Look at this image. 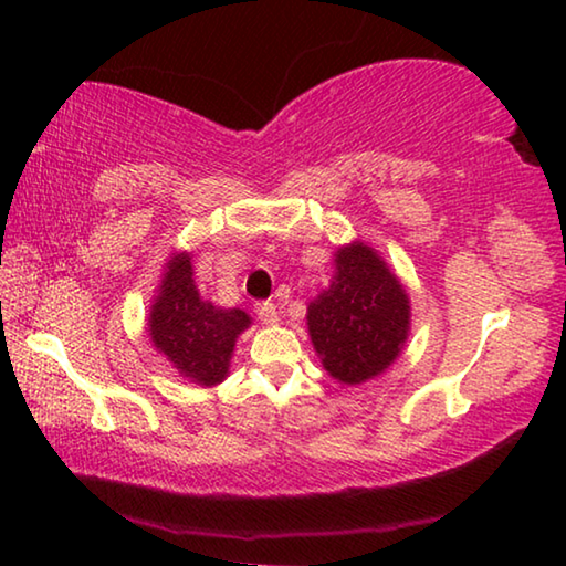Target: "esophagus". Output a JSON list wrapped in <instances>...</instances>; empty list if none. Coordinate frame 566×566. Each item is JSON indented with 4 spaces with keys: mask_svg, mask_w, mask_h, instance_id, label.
<instances>
[{
    "mask_svg": "<svg viewBox=\"0 0 566 566\" xmlns=\"http://www.w3.org/2000/svg\"><path fill=\"white\" fill-rule=\"evenodd\" d=\"M256 317H260V322L266 324V327H274V324H280V312H276V306L272 302L256 304Z\"/></svg>",
    "mask_w": 566,
    "mask_h": 566,
    "instance_id": "1",
    "label": "esophagus"
}]
</instances>
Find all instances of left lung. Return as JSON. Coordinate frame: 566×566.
Instances as JSON below:
<instances>
[{"label": "left lung", "mask_w": 566, "mask_h": 566, "mask_svg": "<svg viewBox=\"0 0 566 566\" xmlns=\"http://www.w3.org/2000/svg\"><path fill=\"white\" fill-rule=\"evenodd\" d=\"M409 327V294L385 256L359 239L339 247L329 286L306 304V329L327 375L347 387L385 375Z\"/></svg>", "instance_id": "left-lung-1"}]
</instances>
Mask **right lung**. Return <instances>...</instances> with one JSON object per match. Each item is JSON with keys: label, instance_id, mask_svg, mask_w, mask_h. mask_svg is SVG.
Returning a JSON list of instances; mask_svg holds the SVG:
<instances>
[{"label": "right lung", "instance_id": "add662e5", "mask_svg": "<svg viewBox=\"0 0 566 566\" xmlns=\"http://www.w3.org/2000/svg\"><path fill=\"white\" fill-rule=\"evenodd\" d=\"M147 332L155 349L191 385L214 387L229 377L237 337L249 329L247 312L224 310L197 290L191 254L175 252L165 264Z\"/></svg>", "mask_w": 566, "mask_h": 566}]
</instances>
